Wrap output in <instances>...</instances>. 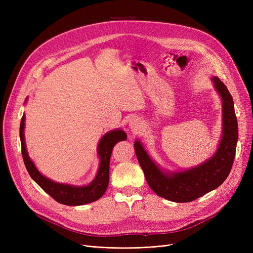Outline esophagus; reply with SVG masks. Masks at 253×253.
<instances>
[{"label":"esophagus","mask_w":253,"mask_h":253,"mask_svg":"<svg viewBox=\"0 0 253 253\" xmlns=\"http://www.w3.org/2000/svg\"><path fill=\"white\" fill-rule=\"evenodd\" d=\"M129 127H131V129L134 133H138L141 129L140 120L137 118H133L131 121H129Z\"/></svg>","instance_id":"1"}]
</instances>
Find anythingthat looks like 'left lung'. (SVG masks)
I'll list each match as a JSON object with an SVG mask.
<instances>
[{
	"label": "left lung",
	"mask_w": 253,
	"mask_h": 253,
	"mask_svg": "<svg viewBox=\"0 0 253 253\" xmlns=\"http://www.w3.org/2000/svg\"><path fill=\"white\" fill-rule=\"evenodd\" d=\"M214 86L223 100V138L212 158L187 171L166 174L153 163L139 141H135V153L148 185L154 192L168 201L188 203L216 189L228 177L234 162L239 127L231 94L217 77Z\"/></svg>",
	"instance_id": "left-lung-1"
}]
</instances>
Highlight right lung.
<instances>
[{"instance_id": "add662e5", "label": "right lung", "mask_w": 253, "mask_h": 253, "mask_svg": "<svg viewBox=\"0 0 253 253\" xmlns=\"http://www.w3.org/2000/svg\"><path fill=\"white\" fill-rule=\"evenodd\" d=\"M24 121L23 115L20 125V139L22 145V156L28 174L45 192L50 195L56 202L66 206H80L93 203L100 198L109 185L110 178V159L115 144L121 140L126 139V134L121 129H114L105 134L98 145V154L100 157V166L96 178L85 187H73L63 183L52 181L37 170L36 166L29 159L24 141Z\"/></svg>"}]
</instances>
